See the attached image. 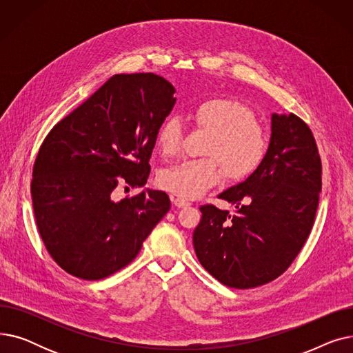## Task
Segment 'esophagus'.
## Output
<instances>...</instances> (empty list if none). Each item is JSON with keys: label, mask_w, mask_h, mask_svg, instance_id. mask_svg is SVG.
I'll return each mask as SVG.
<instances>
[{"label": "esophagus", "mask_w": 353, "mask_h": 353, "mask_svg": "<svg viewBox=\"0 0 353 353\" xmlns=\"http://www.w3.org/2000/svg\"><path fill=\"white\" fill-rule=\"evenodd\" d=\"M173 205L179 209H184V208H189L190 203L188 200L181 199V197H173Z\"/></svg>", "instance_id": "1"}]
</instances>
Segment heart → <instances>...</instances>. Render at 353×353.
<instances>
[{
    "label": "heart",
    "mask_w": 353,
    "mask_h": 353,
    "mask_svg": "<svg viewBox=\"0 0 353 353\" xmlns=\"http://www.w3.org/2000/svg\"><path fill=\"white\" fill-rule=\"evenodd\" d=\"M193 119L212 132L206 147V154L212 157L184 160L164 172L160 181L165 190L181 199H197L220 180L221 169L236 180L253 173L263 161L268 137L246 104L225 97L208 99L194 107ZM181 139L180 120L167 119L157 133L159 150L164 156L176 154Z\"/></svg>",
    "instance_id": "obj_1"
}]
</instances>
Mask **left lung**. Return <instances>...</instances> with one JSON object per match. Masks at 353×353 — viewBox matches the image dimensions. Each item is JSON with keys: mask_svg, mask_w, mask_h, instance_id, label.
Instances as JSON below:
<instances>
[{"mask_svg": "<svg viewBox=\"0 0 353 353\" xmlns=\"http://www.w3.org/2000/svg\"><path fill=\"white\" fill-rule=\"evenodd\" d=\"M322 190V163L307 124L272 114V134L261 165L219 197L236 213L201 206L193 233L201 266L229 288L250 289L279 277L310 234Z\"/></svg>", "mask_w": 353, "mask_h": 353, "instance_id": "1", "label": "left lung"}]
</instances>
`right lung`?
Masks as SVG:
<instances>
[{
    "mask_svg": "<svg viewBox=\"0 0 353 353\" xmlns=\"http://www.w3.org/2000/svg\"><path fill=\"white\" fill-rule=\"evenodd\" d=\"M174 92L153 72L116 74L43 141L32 170V208L48 253L67 273L100 281L123 269L170 210L164 192L145 189L117 201L114 190L121 183H147Z\"/></svg>",
    "mask_w": 353,
    "mask_h": 353,
    "instance_id": "right-lung-1",
    "label": "right lung"
}]
</instances>
